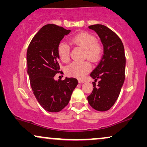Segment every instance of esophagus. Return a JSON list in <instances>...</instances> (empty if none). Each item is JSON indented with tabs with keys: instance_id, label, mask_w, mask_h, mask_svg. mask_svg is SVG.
Returning <instances> with one entry per match:
<instances>
[{
	"instance_id": "obj_1",
	"label": "esophagus",
	"mask_w": 147,
	"mask_h": 147,
	"mask_svg": "<svg viewBox=\"0 0 147 147\" xmlns=\"http://www.w3.org/2000/svg\"><path fill=\"white\" fill-rule=\"evenodd\" d=\"M78 82H79L80 84H83V83H84V82H85V81H84V80H78Z\"/></svg>"
}]
</instances>
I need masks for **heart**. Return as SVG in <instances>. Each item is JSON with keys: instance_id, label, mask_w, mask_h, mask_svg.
Returning a JSON list of instances; mask_svg holds the SVG:
<instances>
[{"instance_id": "1", "label": "heart", "mask_w": 147, "mask_h": 147, "mask_svg": "<svg viewBox=\"0 0 147 147\" xmlns=\"http://www.w3.org/2000/svg\"><path fill=\"white\" fill-rule=\"evenodd\" d=\"M71 42L85 49V57L92 61H95L99 57L100 49L96 45V39L87 32H81L71 37ZM70 47L65 41L58 44L57 52L59 59L67 62L69 59ZM91 69V65L88 61H74L65 68V72L69 76L82 78Z\"/></svg>"}]
</instances>
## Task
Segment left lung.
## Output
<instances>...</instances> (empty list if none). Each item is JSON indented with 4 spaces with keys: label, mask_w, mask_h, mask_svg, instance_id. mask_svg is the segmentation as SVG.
I'll return each mask as SVG.
<instances>
[{
    "label": "left lung",
    "mask_w": 147,
    "mask_h": 147,
    "mask_svg": "<svg viewBox=\"0 0 147 147\" xmlns=\"http://www.w3.org/2000/svg\"><path fill=\"white\" fill-rule=\"evenodd\" d=\"M88 28L99 36L104 47V54L95 69L90 74L94 79L93 91L88 97L90 105L98 111L108 110L118 99L125 79L126 57L123 43L111 29L102 25ZM98 79V86L95 82Z\"/></svg>",
    "instance_id": "8db88e82"
}]
</instances>
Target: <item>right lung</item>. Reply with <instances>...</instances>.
I'll use <instances>...</instances> for the list:
<instances>
[{"instance_id": "obj_1", "label": "right lung", "mask_w": 147, "mask_h": 147, "mask_svg": "<svg viewBox=\"0 0 147 147\" xmlns=\"http://www.w3.org/2000/svg\"><path fill=\"white\" fill-rule=\"evenodd\" d=\"M70 32L48 24L34 36L27 49V74L32 90L40 105L48 112H57L63 109L78 83L74 78L54 80L55 74L60 71L57 45Z\"/></svg>"}]
</instances>
